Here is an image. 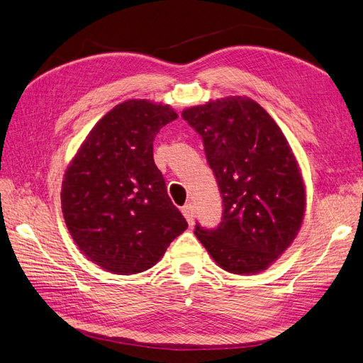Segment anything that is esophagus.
Returning a JSON list of instances; mask_svg holds the SVG:
<instances>
[{"label":"esophagus","mask_w":363,"mask_h":363,"mask_svg":"<svg viewBox=\"0 0 363 363\" xmlns=\"http://www.w3.org/2000/svg\"><path fill=\"white\" fill-rule=\"evenodd\" d=\"M181 212L185 216V220H187V223L191 225L193 224V206L191 204H185L181 208Z\"/></svg>","instance_id":"34e87169"}]
</instances>
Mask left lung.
Listing matches in <instances>:
<instances>
[{
	"mask_svg": "<svg viewBox=\"0 0 363 363\" xmlns=\"http://www.w3.org/2000/svg\"><path fill=\"white\" fill-rule=\"evenodd\" d=\"M184 121L201 134L223 196L215 230L196 238L224 271L263 272L298 235L306 187L288 139L266 109L241 96L185 108Z\"/></svg>",
	"mask_w": 363,
	"mask_h": 363,
	"instance_id": "8db88e82",
	"label": "left lung"
}]
</instances>
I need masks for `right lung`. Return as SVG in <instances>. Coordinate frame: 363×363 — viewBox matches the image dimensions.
<instances>
[{"mask_svg": "<svg viewBox=\"0 0 363 363\" xmlns=\"http://www.w3.org/2000/svg\"><path fill=\"white\" fill-rule=\"evenodd\" d=\"M174 119L170 105L125 100L94 125L66 168L60 196L67 230L108 272L147 271L187 229L153 159L156 134Z\"/></svg>", "mask_w": 363, "mask_h": 363, "instance_id": "1", "label": "right lung"}]
</instances>
